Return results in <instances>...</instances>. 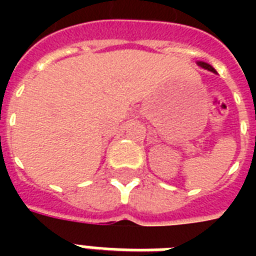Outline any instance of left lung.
Returning a JSON list of instances; mask_svg holds the SVG:
<instances>
[{
    "instance_id": "8db88e82",
    "label": "left lung",
    "mask_w": 256,
    "mask_h": 256,
    "mask_svg": "<svg viewBox=\"0 0 256 256\" xmlns=\"http://www.w3.org/2000/svg\"><path fill=\"white\" fill-rule=\"evenodd\" d=\"M198 66H200V67H202V68H204V70H208V71H211V72H216V71H215L214 68L211 67L210 64L204 63V62H198Z\"/></svg>"
}]
</instances>
